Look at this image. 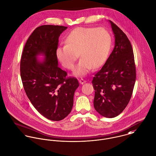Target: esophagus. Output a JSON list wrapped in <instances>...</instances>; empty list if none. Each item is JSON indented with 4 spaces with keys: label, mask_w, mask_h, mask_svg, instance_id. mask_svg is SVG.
<instances>
[{
    "label": "esophagus",
    "mask_w": 156,
    "mask_h": 156,
    "mask_svg": "<svg viewBox=\"0 0 156 156\" xmlns=\"http://www.w3.org/2000/svg\"><path fill=\"white\" fill-rule=\"evenodd\" d=\"M79 81V83H80V84H82V85L87 82L86 80H83V79H80Z\"/></svg>",
    "instance_id": "34e87169"
}]
</instances>
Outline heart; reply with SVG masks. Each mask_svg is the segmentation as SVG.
Returning a JSON list of instances; mask_svg holds the SVG:
<instances>
[{
	"label": "heart",
	"instance_id": "obj_1",
	"mask_svg": "<svg viewBox=\"0 0 156 156\" xmlns=\"http://www.w3.org/2000/svg\"><path fill=\"white\" fill-rule=\"evenodd\" d=\"M66 42L56 50L58 59L63 67L73 69L79 54L81 59L74 74L83 76L92 68H98L106 62L111 49L112 37L103 27H79L68 34Z\"/></svg>",
	"mask_w": 156,
	"mask_h": 156
}]
</instances>
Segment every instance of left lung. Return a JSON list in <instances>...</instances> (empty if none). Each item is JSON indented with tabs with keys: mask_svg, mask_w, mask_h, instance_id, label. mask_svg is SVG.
<instances>
[{
	"mask_svg": "<svg viewBox=\"0 0 156 156\" xmlns=\"http://www.w3.org/2000/svg\"><path fill=\"white\" fill-rule=\"evenodd\" d=\"M115 37L114 48L106 63L94 77V106L106 118H114L124 110L131 98L136 81L132 44L126 35L109 20Z\"/></svg>",
	"mask_w": 156,
	"mask_h": 156,
	"instance_id": "8db88e82",
	"label": "left lung"
}]
</instances>
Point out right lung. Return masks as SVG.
<instances>
[{
  "mask_svg": "<svg viewBox=\"0 0 156 156\" xmlns=\"http://www.w3.org/2000/svg\"><path fill=\"white\" fill-rule=\"evenodd\" d=\"M67 29L43 25L27 40L20 61V75L25 92L34 107L51 121H61L71 111L74 92L79 84L58 67L56 50L59 37ZM42 55L45 58L38 60Z\"/></svg>",
  "mask_w": 156,
  "mask_h": 156,
  "instance_id": "1",
  "label": "right lung"
}]
</instances>
